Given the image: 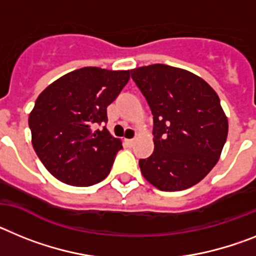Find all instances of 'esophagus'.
Instances as JSON below:
<instances>
[{
    "instance_id": "1",
    "label": "esophagus",
    "mask_w": 256,
    "mask_h": 256,
    "mask_svg": "<svg viewBox=\"0 0 256 256\" xmlns=\"http://www.w3.org/2000/svg\"><path fill=\"white\" fill-rule=\"evenodd\" d=\"M125 142H126V144H128V146H134V143H135L134 139H125Z\"/></svg>"
}]
</instances>
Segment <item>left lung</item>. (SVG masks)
<instances>
[{"mask_svg": "<svg viewBox=\"0 0 256 256\" xmlns=\"http://www.w3.org/2000/svg\"><path fill=\"white\" fill-rule=\"evenodd\" d=\"M153 114L154 150L139 160L142 174L165 192L190 188L216 165L228 120L208 82L186 70L152 64L131 70Z\"/></svg>", "mask_w": 256, "mask_h": 256, "instance_id": "1", "label": "left lung"}]
</instances>
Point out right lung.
<instances>
[{
    "label": "right lung",
    "instance_id": "obj_1",
    "mask_svg": "<svg viewBox=\"0 0 256 256\" xmlns=\"http://www.w3.org/2000/svg\"><path fill=\"white\" fill-rule=\"evenodd\" d=\"M130 70L85 66L66 73L42 91L30 114L32 144L58 180L88 186L106 179L122 150L106 126V106L125 88Z\"/></svg>",
    "mask_w": 256,
    "mask_h": 256
}]
</instances>
